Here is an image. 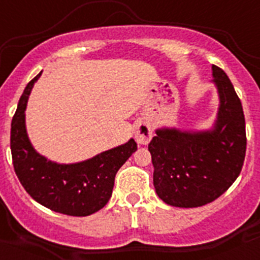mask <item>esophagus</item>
<instances>
[{"label": "esophagus", "mask_w": 260, "mask_h": 260, "mask_svg": "<svg viewBox=\"0 0 260 260\" xmlns=\"http://www.w3.org/2000/svg\"><path fill=\"white\" fill-rule=\"evenodd\" d=\"M152 138V128L150 123L141 121L135 127V141L139 144H147Z\"/></svg>", "instance_id": "obj_1"}]
</instances>
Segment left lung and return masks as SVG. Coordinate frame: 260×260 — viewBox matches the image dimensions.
<instances>
[{"label": "left lung", "instance_id": "8db88e82", "mask_svg": "<svg viewBox=\"0 0 260 260\" xmlns=\"http://www.w3.org/2000/svg\"><path fill=\"white\" fill-rule=\"evenodd\" d=\"M212 77L219 95L212 127L156 128L148 144L156 194L173 207L211 203L231 187L242 169L246 152L242 104L221 69L212 65Z\"/></svg>", "mask_w": 260, "mask_h": 260}]
</instances>
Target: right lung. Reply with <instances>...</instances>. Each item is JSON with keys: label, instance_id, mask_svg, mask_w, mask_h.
<instances>
[{"label": "right lung", "instance_id": "obj_1", "mask_svg": "<svg viewBox=\"0 0 260 260\" xmlns=\"http://www.w3.org/2000/svg\"><path fill=\"white\" fill-rule=\"evenodd\" d=\"M41 73L24 88L11 121L14 171L24 190L41 206L63 215H92L110 199L116 173L137 151V143L132 138L121 146L73 164H59L40 155L27 134L26 108Z\"/></svg>", "mask_w": 260, "mask_h": 260}]
</instances>
